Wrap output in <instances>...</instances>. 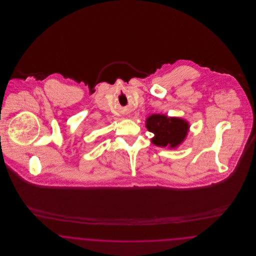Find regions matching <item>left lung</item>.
<instances>
[{
  "label": "left lung",
  "mask_w": 256,
  "mask_h": 256,
  "mask_svg": "<svg viewBox=\"0 0 256 256\" xmlns=\"http://www.w3.org/2000/svg\"><path fill=\"white\" fill-rule=\"evenodd\" d=\"M146 126L148 132L156 134L152 139L156 146L174 148L180 145L188 132L189 126L180 118H168L165 115L154 114L146 120Z\"/></svg>",
  "instance_id": "left-lung-1"
}]
</instances>
